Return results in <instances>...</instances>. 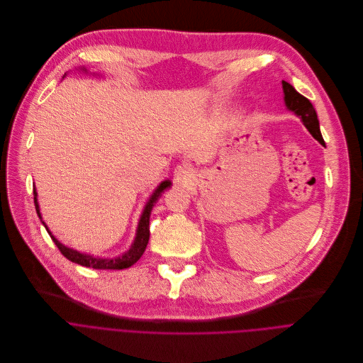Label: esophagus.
I'll return each instance as SVG.
<instances>
[{"instance_id":"obj_1","label":"esophagus","mask_w":363,"mask_h":363,"mask_svg":"<svg viewBox=\"0 0 363 363\" xmlns=\"http://www.w3.org/2000/svg\"><path fill=\"white\" fill-rule=\"evenodd\" d=\"M193 177H194V169L187 163H183L174 169V180L179 183H187Z\"/></svg>"}]
</instances>
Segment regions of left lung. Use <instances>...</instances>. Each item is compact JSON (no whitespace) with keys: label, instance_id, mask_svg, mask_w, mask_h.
Returning a JSON list of instances; mask_svg holds the SVG:
<instances>
[{"label":"left lung","instance_id":"left-lung-1","mask_svg":"<svg viewBox=\"0 0 363 363\" xmlns=\"http://www.w3.org/2000/svg\"><path fill=\"white\" fill-rule=\"evenodd\" d=\"M281 87H283V93H284V104L286 107L294 111L303 123V125L309 130V133L320 143L325 144L320 128H319V120H318V114L316 110L313 108L312 103L303 97L301 93H298L295 90L294 86H291L286 82H281Z\"/></svg>","mask_w":363,"mask_h":363}]
</instances>
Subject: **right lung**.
I'll return each mask as SVG.
<instances>
[{
    "label": "right lung",
    "instance_id": "1",
    "mask_svg": "<svg viewBox=\"0 0 363 363\" xmlns=\"http://www.w3.org/2000/svg\"><path fill=\"white\" fill-rule=\"evenodd\" d=\"M172 182L170 180H164L162 182L157 189L155 190V193L150 196L146 207H144L143 210V214L140 217V222H138V228H137V233H135V239L131 245V247L123 255V256H118V257H94V256H90V255H86V253H80L74 249H69L67 246H64L62 243H60L52 235L51 232L48 230V228L45 226V223L43 222L44 228L47 229L48 235L51 236L52 242L55 243V246L58 247V250L62 253L64 257H67L68 260L74 262L77 264H82V266H86V267H93V269H113V270H120V269H127L130 266H133L144 253V250H146L147 247V243H149V238H150V214H152V210H153V206L155 203L159 200V197L162 196V193L170 187ZM34 203H35V210H37V214L41 219V213H40V207H38V201H37V191H35V187H34Z\"/></svg>",
    "mask_w": 363,
    "mask_h": 363
}]
</instances>
